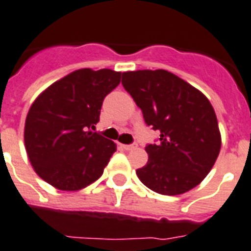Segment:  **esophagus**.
<instances>
[{"label":"esophagus","instance_id":"obj_1","mask_svg":"<svg viewBox=\"0 0 251 251\" xmlns=\"http://www.w3.org/2000/svg\"><path fill=\"white\" fill-rule=\"evenodd\" d=\"M124 148H125L126 151H131V150H135L136 147H138V144L136 143H132V144H125V146H122Z\"/></svg>","mask_w":251,"mask_h":251}]
</instances>
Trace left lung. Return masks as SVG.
I'll use <instances>...</instances> for the list:
<instances>
[{"label": "left lung", "instance_id": "obj_1", "mask_svg": "<svg viewBox=\"0 0 251 251\" xmlns=\"http://www.w3.org/2000/svg\"><path fill=\"white\" fill-rule=\"evenodd\" d=\"M122 86L160 136L147 144L148 162L136 170L144 185L168 196L195 188L221 151L214 108L202 93L165 69L122 73Z\"/></svg>", "mask_w": 251, "mask_h": 251}]
</instances>
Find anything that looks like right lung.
<instances>
[{
    "instance_id": "add662e5",
    "label": "right lung",
    "mask_w": 251,
    "mask_h": 251,
    "mask_svg": "<svg viewBox=\"0 0 251 251\" xmlns=\"http://www.w3.org/2000/svg\"><path fill=\"white\" fill-rule=\"evenodd\" d=\"M121 72L78 69L49 86L25 120L24 143L34 172L62 191H78L99 179L116 144L91 131L104 98Z\"/></svg>"
}]
</instances>
